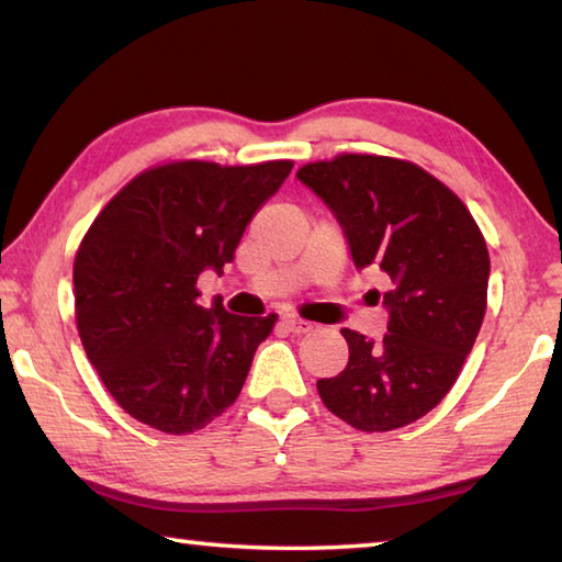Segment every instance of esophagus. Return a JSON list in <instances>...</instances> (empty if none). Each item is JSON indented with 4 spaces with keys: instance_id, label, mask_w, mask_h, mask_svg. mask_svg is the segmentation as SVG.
Returning <instances> with one entry per match:
<instances>
[{
    "instance_id": "34e87169",
    "label": "esophagus",
    "mask_w": 562,
    "mask_h": 562,
    "mask_svg": "<svg viewBox=\"0 0 562 562\" xmlns=\"http://www.w3.org/2000/svg\"><path fill=\"white\" fill-rule=\"evenodd\" d=\"M282 325L288 331H292V335H307V331H312V322L307 319H300L294 315H284L282 317Z\"/></svg>"
}]
</instances>
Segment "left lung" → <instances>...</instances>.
Returning <instances> with one entry per match:
<instances>
[{
    "label": "left lung",
    "instance_id": "1",
    "mask_svg": "<svg viewBox=\"0 0 562 562\" xmlns=\"http://www.w3.org/2000/svg\"><path fill=\"white\" fill-rule=\"evenodd\" d=\"M347 237L357 270H382L386 335L341 329L349 361L322 402L359 431H392L449 394L479 337L491 260L479 225L441 180L408 160L345 154L297 170Z\"/></svg>",
    "mask_w": 562,
    "mask_h": 562
}]
</instances>
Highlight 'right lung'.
<instances>
[{"label":"right lung","instance_id":"obj_1","mask_svg":"<svg viewBox=\"0 0 562 562\" xmlns=\"http://www.w3.org/2000/svg\"><path fill=\"white\" fill-rule=\"evenodd\" d=\"M290 170V160L158 166L89 227L74 262L76 325L101 382L140 424L193 434L240 394L274 315L237 317L221 302L205 310L195 282L233 262Z\"/></svg>","mask_w":562,"mask_h":562}]
</instances>
